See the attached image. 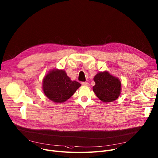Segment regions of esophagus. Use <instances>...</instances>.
<instances>
[{"mask_svg": "<svg viewBox=\"0 0 158 158\" xmlns=\"http://www.w3.org/2000/svg\"><path fill=\"white\" fill-rule=\"evenodd\" d=\"M81 84L83 85H86V86H87V85H89V83L87 82H81Z\"/></svg>", "mask_w": 158, "mask_h": 158, "instance_id": "esophagus-1", "label": "esophagus"}]
</instances>
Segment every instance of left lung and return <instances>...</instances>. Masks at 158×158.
<instances>
[{"label":"left lung","mask_w":158,"mask_h":158,"mask_svg":"<svg viewBox=\"0 0 158 158\" xmlns=\"http://www.w3.org/2000/svg\"><path fill=\"white\" fill-rule=\"evenodd\" d=\"M96 83L93 89L97 97L104 102H110L116 100L121 94L120 80L110 74L107 71L100 72L94 77Z\"/></svg>","instance_id":"obj_1"}]
</instances>
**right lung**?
Returning <instances> with one entry per match:
<instances>
[{
	"instance_id": "add662e5",
	"label": "right lung",
	"mask_w": 158,
	"mask_h": 158,
	"mask_svg": "<svg viewBox=\"0 0 158 158\" xmlns=\"http://www.w3.org/2000/svg\"><path fill=\"white\" fill-rule=\"evenodd\" d=\"M76 81H71L63 70L52 69L43 79L42 89L44 94L56 103L69 99L81 86Z\"/></svg>"
}]
</instances>
